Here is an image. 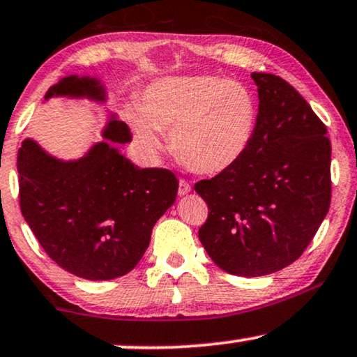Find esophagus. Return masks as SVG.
Masks as SVG:
<instances>
[{
	"mask_svg": "<svg viewBox=\"0 0 357 357\" xmlns=\"http://www.w3.org/2000/svg\"><path fill=\"white\" fill-rule=\"evenodd\" d=\"M189 192H191V186H189V183L184 181V179H179V189H178L179 196H186Z\"/></svg>",
	"mask_w": 357,
	"mask_h": 357,
	"instance_id": "34e87169",
	"label": "esophagus"
}]
</instances>
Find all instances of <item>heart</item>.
<instances>
[{
    "label": "heart",
    "mask_w": 357,
    "mask_h": 357,
    "mask_svg": "<svg viewBox=\"0 0 357 357\" xmlns=\"http://www.w3.org/2000/svg\"><path fill=\"white\" fill-rule=\"evenodd\" d=\"M127 119L150 155L171 150L189 169L222 174L243 160L258 129L255 93L240 82L212 75L166 76L150 83Z\"/></svg>",
    "instance_id": "obj_1"
}]
</instances>
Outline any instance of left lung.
I'll return each mask as SVG.
<instances>
[{
  "instance_id": "left-lung-1",
  "label": "left lung",
  "mask_w": 357,
  "mask_h": 357,
  "mask_svg": "<svg viewBox=\"0 0 357 357\" xmlns=\"http://www.w3.org/2000/svg\"><path fill=\"white\" fill-rule=\"evenodd\" d=\"M259 119L238 165L194 189L208 206L199 240L228 274L258 278L294 263L331 201L326 127L286 79L251 73Z\"/></svg>"
}]
</instances>
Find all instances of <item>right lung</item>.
<instances>
[{
  "instance_id": "obj_1",
  "label": "right lung",
  "mask_w": 357,
  "mask_h": 357,
  "mask_svg": "<svg viewBox=\"0 0 357 357\" xmlns=\"http://www.w3.org/2000/svg\"><path fill=\"white\" fill-rule=\"evenodd\" d=\"M54 98L104 104L107 89L96 76L70 75L49 88L44 102ZM101 137L76 160L56 158L34 139L17 151L24 220L60 268L88 281L130 273L178 194L171 171L142 169L122 155L117 144H129L132 135L114 112Z\"/></svg>"
}]
</instances>
